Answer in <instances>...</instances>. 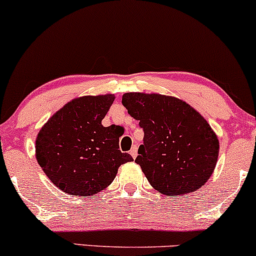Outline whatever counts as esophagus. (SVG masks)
<instances>
[{"label":"esophagus","instance_id":"34e87169","mask_svg":"<svg viewBox=\"0 0 256 256\" xmlns=\"http://www.w3.org/2000/svg\"><path fill=\"white\" fill-rule=\"evenodd\" d=\"M137 152H138V149H137V146H132L131 150H130V155L134 158H136L137 156Z\"/></svg>","mask_w":256,"mask_h":256}]
</instances>
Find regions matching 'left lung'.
Returning a JSON list of instances; mask_svg holds the SVG:
<instances>
[{
  "label": "left lung",
  "mask_w": 256,
  "mask_h": 256,
  "mask_svg": "<svg viewBox=\"0 0 256 256\" xmlns=\"http://www.w3.org/2000/svg\"><path fill=\"white\" fill-rule=\"evenodd\" d=\"M122 102L144 132L134 161L152 188L177 198L210 179L219 140L198 112L182 100L158 94L128 92Z\"/></svg>",
  "instance_id": "obj_1"
}]
</instances>
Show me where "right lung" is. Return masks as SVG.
<instances>
[{
  "mask_svg": "<svg viewBox=\"0 0 256 256\" xmlns=\"http://www.w3.org/2000/svg\"><path fill=\"white\" fill-rule=\"evenodd\" d=\"M113 101V95L72 100L40 128L37 161L64 192L98 194L112 184L120 165L134 160L119 150L118 128L101 124Z\"/></svg>",
  "mask_w": 256,
  "mask_h": 256,
  "instance_id": "1",
  "label": "right lung"
}]
</instances>
